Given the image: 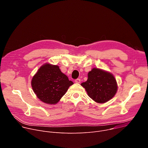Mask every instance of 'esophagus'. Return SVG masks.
I'll list each match as a JSON object with an SVG mask.
<instances>
[{
    "instance_id": "34e87169",
    "label": "esophagus",
    "mask_w": 148,
    "mask_h": 148,
    "mask_svg": "<svg viewBox=\"0 0 148 148\" xmlns=\"http://www.w3.org/2000/svg\"><path fill=\"white\" fill-rule=\"evenodd\" d=\"M80 82H81V79H80L79 78H77V79H75V83H80Z\"/></svg>"
}]
</instances>
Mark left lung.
Returning <instances> with one entry per match:
<instances>
[{"label": "left lung", "mask_w": 148, "mask_h": 148, "mask_svg": "<svg viewBox=\"0 0 148 148\" xmlns=\"http://www.w3.org/2000/svg\"><path fill=\"white\" fill-rule=\"evenodd\" d=\"M81 85L86 89L88 96L99 103H104L112 99L117 90L114 76L96 68L88 73L87 80Z\"/></svg>", "instance_id": "8db88e82"}]
</instances>
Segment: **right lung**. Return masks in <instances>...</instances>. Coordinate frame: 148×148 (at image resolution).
<instances>
[{"label":"right lung","instance_id":"1","mask_svg":"<svg viewBox=\"0 0 148 148\" xmlns=\"http://www.w3.org/2000/svg\"><path fill=\"white\" fill-rule=\"evenodd\" d=\"M73 84L57 65L45 64L33 77L31 85L37 97L50 104L57 103Z\"/></svg>","mask_w":148,"mask_h":148}]
</instances>
